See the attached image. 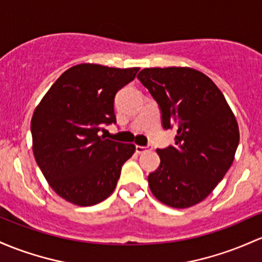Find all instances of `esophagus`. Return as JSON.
I'll return each instance as SVG.
<instances>
[{
    "instance_id": "1",
    "label": "esophagus",
    "mask_w": 262,
    "mask_h": 262,
    "mask_svg": "<svg viewBox=\"0 0 262 262\" xmlns=\"http://www.w3.org/2000/svg\"><path fill=\"white\" fill-rule=\"evenodd\" d=\"M149 146H142V145H136V151L138 154H142V153H144V151H146V150H149Z\"/></svg>"
}]
</instances>
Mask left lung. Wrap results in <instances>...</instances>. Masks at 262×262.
<instances>
[{
	"mask_svg": "<svg viewBox=\"0 0 262 262\" xmlns=\"http://www.w3.org/2000/svg\"><path fill=\"white\" fill-rule=\"evenodd\" d=\"M138 79L162 112L164 129L177 130L175 144L158 149L160 165L148 183L158 200L190 208L214 190L234 162L238 125L212 80L189 67L144 68Z\"/></svg>",
	"mask_w": 262,
	"mask_h": 262,
	"instance_id": "left-lung-1",
	"label": "left lung"
}]
</instances>
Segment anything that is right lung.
Masks as SVG:
<instances>
[{"label":"right lung","mask_w":262,"mask_h":262,"mask_svg":"<svg viewBox=\"0 0 262 262\" xmlns=\"http://www.w3.org/2000/svg\"><path fill=\"white\" fill-rule=\"evenodd\" d=\"M139 68L92 63L71 67L34 109L31 120L33 154L46 180L74 205L105 200L117 186L122 165L136 145L100 137L116 123L114 97L136 78Z\"/></svg>","instance_id":"add662e5"}]
</instances>
